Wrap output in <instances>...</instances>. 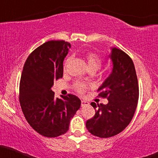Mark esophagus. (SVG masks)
<instances>
[{"label":"esophagus","mask_w":158,"mask_h":158,"mask_svg":"<svg viewBox=\"0 0 158 158\" xmlns=\"http://www.w3.org/2000/svg\"><path fill=\"white\" fill-rule=\"evenodd\" d=\"M88 105H89V103L87 101H85V100H82V101H81V106H82V107L87 106H88Z\"/></svg>","instance_id":"1"}]
</instances>
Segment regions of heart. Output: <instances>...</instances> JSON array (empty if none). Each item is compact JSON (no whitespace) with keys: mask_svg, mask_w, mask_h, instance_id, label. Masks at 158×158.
I'll list each match as a JSON object with an SVG mask.
<instances>
[{"mask_svg":"<svg viewBox=\"0 0 158 158\" xmlns=\"http://www.w3.org/2000/svg\"><path fill=\"white\" fill-rule=\"evenodd\" d=\"M86 58L88 60V64L90 69H95V70H98L100 67L102 66V63H103V60H102L101 57L100 55H98V54L94 53V52H88L86 55ZM71 59H72V57H68L67 58L64 62V69L67 67V66L68 65V64L70 63ZM88 85L86 83L82 82H76L74 84V88L77 92L82 94L85 91V90L87 89Z\"/></svg>","mask_w":158,"mask_h":158,"instance_id":"heart-1","label":"heart"}]
</instances>
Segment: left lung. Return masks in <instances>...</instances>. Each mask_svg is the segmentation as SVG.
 Wrapping results in <instances>:
<instances>
[{"instance_id":"8db88e82","label":"left lung","mask_w":158,"mask_h":158,"mask_svg":"<svg viewBox=\"0 0 158 158\" xmlns=\"http://www.w3.org/2000/svg\"><path fill=\"white\" fill-rule=\"evenodd\" d=\"M110 58L112 71L98 90V96L109 102L106 105L92 102L95 115L86 121L88 131L100 138L112 137L124 131L132 120L139 100L137 76L131 57L112 48Z\"/></svg>"}]
</instances>
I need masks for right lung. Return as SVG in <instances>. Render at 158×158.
Returning a JSON list of instances; mask_svg holds the SVG:
<instances>
[{
    "label": "right lung",
    "mask_w": 158,
    "mask_h": 158,
    "mask_svg": "<svg viewBox=\"0 0 158 158\" xmlns=\"http://www.w3.org/2000/svg\"><path fill=\"white\" fill-rule=\"evenodd\" d=\"M70 44L51 40L32 52L21 76L19 102L26 120L38 133L57 137L68 131L70 119L80 108L81 100L73 94L55 97L54 81L63 77V61Z\"/></svg>",
    "instance_id": "right-lung-1"
}]
</instances>
